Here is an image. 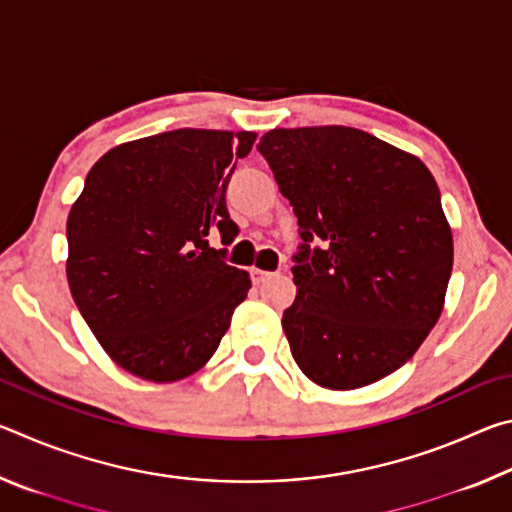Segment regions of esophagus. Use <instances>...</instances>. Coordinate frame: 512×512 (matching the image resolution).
I'll return each mask as SVG.
<instances>
[{"instance_id": "1", "label": "esophagus", "mask_w": 512, "mask_h": 512, "mask_svg": "<svg viewBox=\"0 0 512 512\" xmlns=\"http://www.w3.org/2000/svg\"><path fill=\"white\" fill-rule=\"evenodd\" d=\"M268 277H273V273L262 271V268H250V280H253V284H262Z\"/></svg>"}]
</instances>
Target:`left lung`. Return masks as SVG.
Returning <instances> with one entry per match:
<instances>
[{
  "instance_id": "left-lung-1",
  "label": "left lung",
  "mask_w": 512,
  "mask_h": 512,
  "mask_svg": "<svg viewBox=\"0 0 512 512\" xmlns=\"http://www.w3.org/2000/svg\"><path fill=\"white\" fill-rule=\"evenodd\" d=\"M298 216L282 327L300 370L352 391L409 361L443 311L452 230L429 169L359 128H275L257 144Z\"/></svg>"
}]
</instances>
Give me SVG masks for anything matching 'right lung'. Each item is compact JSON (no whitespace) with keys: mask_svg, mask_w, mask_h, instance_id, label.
<instances>
[{"mask_svg":"<svg viewBox=\"0 0 512 512\" xmlns=\"http://www.w3.org/2000/svg\"><path fill=\"white\" fill-rule=\"evenodd\" d=\"M255 133L180 128L115 146L90 169L67 219V282L112 361L149 381L205 366L246 298L225 264L237 237L225 189Z\"/></svg>","mask_w":512,"mask_h":512,"instance_id":"1","label":"right lung"}]
</instances>
